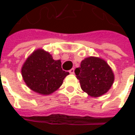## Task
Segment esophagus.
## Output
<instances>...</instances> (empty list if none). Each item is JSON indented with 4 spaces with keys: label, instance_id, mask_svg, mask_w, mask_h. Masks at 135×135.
<instances>
[{
    "label": "esophagus",
    "instance_id": "obj_1",
    "mask_svg": "<svg viewBox=\"0 0 135 135\" xmlns=\"http://www.w3.org/2000/svg\"><path fill=\"white\" fill-rule=\"evenodd\" d=\"M69 73L71 74H74V69H70V70H69Z\"/></svg>",
    "mask_w": 135,
    "mask_h": 135
}]
</instances>
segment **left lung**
<instances>
[{
    "mask_svg": "<svg viewBox=\"0 0 135 135\" xmlns=\"http://www.w3.org/2000/svg\"><path fill=\"white\" fill-rule=\"evenodd\" d=\"M74 72L82 90L94 98L106 93L114 81L113 71L106 61L93 56L84 59Z\"/></svg>",
    "mask_w": 135,
    "mask_h": 135,
    "instance_id": "obj_1",
    "label": "left lung"
}]
</instances>
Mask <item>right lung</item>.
I'll list each match as a JSON object with an SVG mask.
<instances>
[{"instance_id": "add662e5", "label": "right lung", "mask_w": 135, "mask_h": 135, "mask_svg": "<svg viewBox=\"0 0 135 135\" xmlns=\"http://www.w3.org/2000/svg\"><path fill=\"white\" fill-rule=\"evenodd\" d=\"M24 81L29 88L41 95H50L58 90L69 72L62 69L60 60H53L42 49L34 51L22 68Z\"/></svg>"}]
</instances>
